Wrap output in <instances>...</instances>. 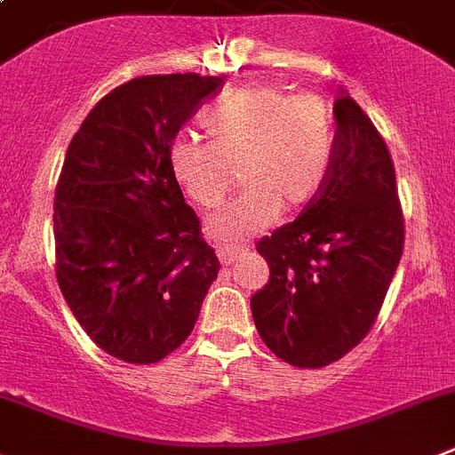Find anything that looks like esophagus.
<instances>
[{"label":"esophagus","instance_id":"esophagus-1","mask_svg":"<svg viewBox=\"0 0 455 455\" xmlns=\"http://www.w3.org/2000/svg\"><path fill=\"white\" fill-rule=\"evenodd\" d=\"M245 252H248V248H230V245H220V248L216 250V255H219L223 266H230L232 261H236L241 255H245Z\"/></svg>","mask_w":455,"mask_h":455}]
</instances>
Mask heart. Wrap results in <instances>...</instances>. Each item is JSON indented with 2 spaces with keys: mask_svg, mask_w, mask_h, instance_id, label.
Masks as SVG:
<instances>
[{
  "mask_svg": "<svg viewBox=\"0 0 455 455\" xmlns=\"http://www.w3.org/2000/svg\"><path fill=\"white\" fill-rule=\"evenodd\" d=\"M210 141L178 135L169 146L171 173L196 205L216 210L235 185L245 189L210 223L219 239L243 243L299 210L323 191L333 157V115L318 94L248 85L225 94L203 115Z\"/></svg>",
  "mask_w": 455,
  "mask_h": 455,
  "instance_id": "1",
  "label": "heart"
}]
</instances>
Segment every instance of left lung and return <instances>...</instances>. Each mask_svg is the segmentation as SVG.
Listing matches in <instances>:
<instances>
[{
	"mask_svg": "<svg viewBox=\"0 0 455 455\" xmlns=\"http://www.w3.org/2000/svg\"><path fill=\"white\" fill-rule=\"evenodd\" d=\"M333 115L323 191L257 243L270 282L250 299L252 318L266 347L295 368H324L368 336L403 250L388 146L347 92Z\"/></svg>",
	"mask_w": 455,
	"mask_h": 455,
	"instance_id": "left-lung-1",
	"label": "left lung"
}]
</instances>
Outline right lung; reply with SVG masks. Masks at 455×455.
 Here are the masks:
<instances>
[{"label":"right lung","mask_w":455,"mask_h":455,"mask_svg":"<svg viewBox=\"0 0 455 455\" xmlns=\"http://www.w3.org/2000/svg\"><path fill=\"white\" fill-rule=\"evenodd\" d=\"M223 76L164 74L115 87L69 141L53 198L56 279L103 352L157 363L194 329L216 252L171 173L169 146Z\"/></svg>","instance_id":"obj_1"}]
</instances>
